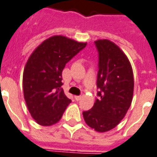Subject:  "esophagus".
<instances>
[{
    "instance_id": "34e87169",
    "label": "esophagus",
    "mask_w": 157,
    "mask_h": 157,
    "mask_svg": "<svg viewBox=\"0 0 157 157\" xmlns=\"http://www.w3.org/2000/svg\"><path fill=\"white\" fill-rule=\"evenodd\" d=\"M74 98H75V99H76L77 101H78V100H79V99H81V96H75Z\"/></svg>"
}]
</instances>
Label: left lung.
Returning <instances> with one entry per match:
<instances>
[{"mask_svg": "<svg viewBox=\"0 0 157 157\" xmlns=\"http://www.w3.org/2000/svg\"><path fill=\"white\" fill-rule=\"evenodd\" d=\"M95 45L99 58V98L83 116L90 128L104 133L117 126L126 115L133 99L134 76L130 60L115 42L99 39Z\"/></svg>", "mask_w": 157, "mask_h": 157, "instance_id": "left-lung-1", "label": "left lung"}]
</instances>
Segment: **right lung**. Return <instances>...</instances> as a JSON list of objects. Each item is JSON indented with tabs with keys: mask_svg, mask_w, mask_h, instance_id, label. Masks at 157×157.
<instances>
[{
	"mask_svg": "<svg viewBox=\"0 0 157 157\" xmlns=\"http://www.w3.org/2000/svg\"><path fill=\"white\" fill-rule=\"evenodd\" d=\"M86 45L55 35L37 46L27 59L22 78L24 99L32 117L40 125L58 123L71 103L61 89L62 72Z\"/></svg>",
	"mask_w": 157,
	"mask_h": 157,
	"instance_id": "right-lung-1",
	"label": "right lung"
}]
</instances>
